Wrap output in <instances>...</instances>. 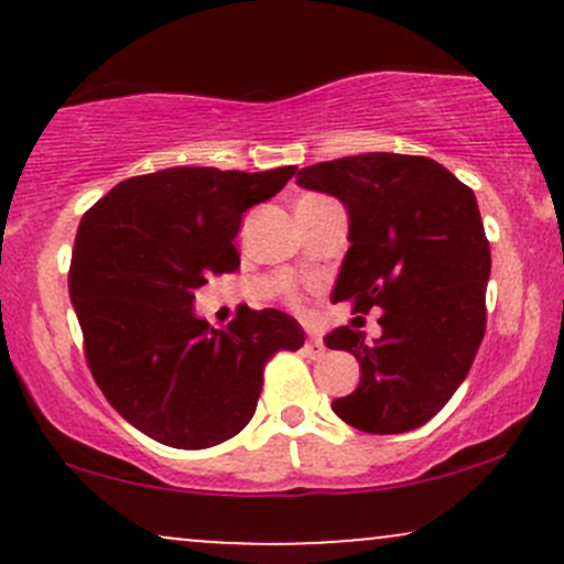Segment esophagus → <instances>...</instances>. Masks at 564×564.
I'll list each match as a JSON object with an SVG mask.
<instances>
[{
    "mask_svg": "<svg viewBox=\"0 0 564 564\" xmlns=\"http://www.w3.org/2000/svg\"><path fill=\"white\" fill-rule=\"evenodd\" d=\"M304 347H307V352L313 355V358H321V355L326 352V347H323V341L318 339V336H310L307 345H304Z\"/></svg>",
    "mask_w": 564,
    "mask_h": 564,
    "instance_id": "esophagus-1",
    "label": "esophagus"
}]
</instances>
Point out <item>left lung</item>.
<instances>
[{
	"mask_svg": "<svg viewBox=\"0 0 564 564\" xmlns=\"http://www.w3.org/2000/svg\"><path fill=\"white\" fill-rule=\"evenodd\" d=\"M296 185L347 212L332 300L381 310L379 339L347 326L323 339L360 364L358 390L334 400V413L371 435L416 430L467 379L485 334L490 243L475 193L437 161L400 153L304 166Z\"/></svg>",
	"mask_w": 564,
	"mask_h": 564,
	"instance_id": "1",
	"label": "left lung"
}]
</instances>
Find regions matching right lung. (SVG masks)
Wrapping results in <instances>:
<instances>
[{"label": "right lung", "instance_id": "right-lung-1", "mask_svg": "<svg viewBox=\"0 0 564 564\" xmlns=\"http://www.w3.org/2000/svg\"><path fill=\"white\" fill-rule=\"evenodd\" d=\"M296 166H172L119 183L82 217L68 291L89 371L142 435L172 448L225 443L251 422L262 368L304 332L281 310L243 307L228 328L196 315L206 278L241 260V217Z\"/></svg>", "mask_w": 564, "mask_h": 564}]
</instances>
